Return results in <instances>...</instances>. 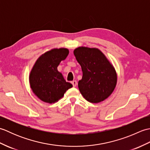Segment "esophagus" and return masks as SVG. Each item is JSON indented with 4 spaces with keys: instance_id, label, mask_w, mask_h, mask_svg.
Wrapping results in <instances>:
<instances>
[{
    "instance_id": "34e87169",
    "label": "esophagus",
    "mask_w": 150,
    "mask_h": 150,
    "mask_svg": "<svg viewBox=\"0 0 150 150\" xmlns=\"http://www.w3.org/2000/svg\"><path fill=\"white\" fill-rule=\"evenodd\" d=\"M71 84H73V87H75V86H77V82L76 81H73L71 82Z\"/></svg>"
}]
</instances>
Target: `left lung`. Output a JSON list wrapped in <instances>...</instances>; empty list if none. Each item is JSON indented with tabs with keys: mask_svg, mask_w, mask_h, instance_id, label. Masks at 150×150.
Wrapping results in <instances>:
<instances>
[{
	"mask_svg": "<svg viewBox=\"0 0 150 150\" xmlns=\"http://www.w3.org/2000/svg\"><path fill=\"white\" fill-rule=\"evenodd\" d=\"M73 53L82 71L78 83L82 96L91 103L103 101L116 86L117 77L113 66L97 48L79 47Z\"/></svg>",
	"mask_w": 150,
	"mask_h": 150,
	"instance_id": "8db88e82",
	"label": "left lung"
}]
</instances>
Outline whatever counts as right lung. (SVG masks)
Segmentation results:
<instances>
[{"label": "right lung", "mask_w": 150, "mask_h": 150, "mask_svg": "<svg viewBox=\"0 0 150 150\" xmlns=\"http://www.w3.org/2000/svg\"><path fill=\"white\" fill-rule=\"evenodd\" d=\"M69 54L66 48L53 49L37 59L30 75L31 90L41 100L55 103L73 86L66 82L57 67Z\"/></svg>", "instance_id": "obj_1"}]
</instances>
